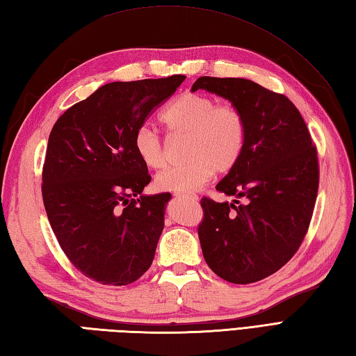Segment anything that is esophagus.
<instances>
[{"instance_id":"obj_1","label":"esophagus","mask_w":356,"mask_h":356,"mask_svg":"<svg viewBox=\"0 0 356 356\" xmlns=\"http://www.w3.org/2000/svg\"><path fill=\"white\" fill-rule=\"evenodd\" d=\"M174 197L176 199H185V200H193V202H197V195L194 194H182V193H176L174 194Z\"/></svg>"}]
</instances>
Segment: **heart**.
<instances>
[{
    "label": "heart",
    "instance_id": "heart-1",
    "mask_svg": "<svg viewBox=\"0 0 356 356\" xmlns=\"http://www.w3.org/2000/svg\"><path fill=\"white\" fill-rule=\"evenodd\" d=\"M161 122L171 133H188L190 161L162 170L154 179L157 190L190 194L213 176L229 172L246 147L248 125L243 113L232 104H217L214 97L184 93L161 113ZM134 149L148 168L165 163V147L153 128L143 125L134 134Z\"/></svg>",
    "mask_w": 356,
    "mask_h": 356
}]
</instances>
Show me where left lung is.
<instances>
[{
    "label": "left lung",
    "mask_w": 356,
    "mask_h": 356,
    "mask_svg": "<svg viewBox=\"0 0 356 356\" xmlns=\"http://www.w3.org/2000/svg\"><path fill=\"white\" fill-rule=\"evenodd\" d=\"M200 88L238 107L248 125L241 159L216 186L246 203L200 200L202 252L226 282H260L283 268L306 236L320 182L316 148L284 95L243 78L202 76L191 92Z\"/></svg>",
    "instance_id": "8db88e82"
}]
</instances>
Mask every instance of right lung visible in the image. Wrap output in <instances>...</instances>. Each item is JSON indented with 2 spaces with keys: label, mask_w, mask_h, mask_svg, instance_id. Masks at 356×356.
I'll return each mask as SVG.
<instances>
[{
  "label": "right lung",
  "mask_w": 356,
  "mask_h": 356,
  "mask_svg": "<svg viewBox=\"0 0 356 356\" xmlns=\"http://www.w3.org/2000/svg\"><path fill=\"white\" fill-rule=\"evenodd\" d=\"M184 74L110 82L74 104L49 136L42 200L73 266L102 284L125 286L153 263L170 193L143 195L148 168L134 134Z\"/></svg>",
  "instance_id": "obj_1"
}]
</instances>
